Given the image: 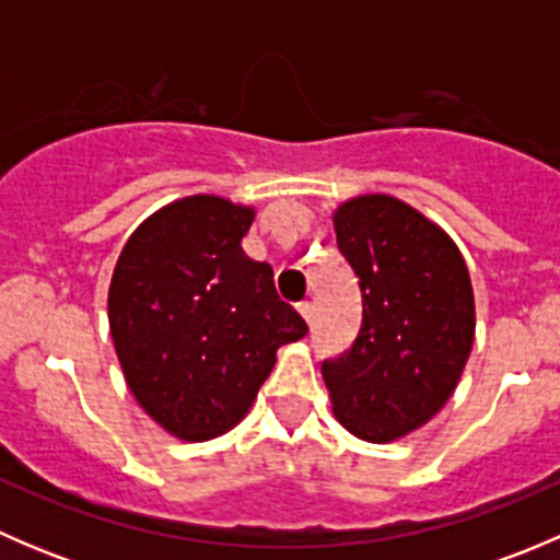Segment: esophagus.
Here are the masks:
<instances>
[{"mask_svg": "<svg viewBox=\"0 0 560 560\" xmlns=\"http://www.w3.org/2000/svg\"><path fill=\"white\" fill-rule=\"evenodd\" d=\"M298 314L303 316V319L306 322H312V316H314V306L308 301H303V303H298Z\"/></svg>", "mask_w": 560, "mask_h": 560, "instance_id": "obj_1", "label": "esophagus"}]
</instances>
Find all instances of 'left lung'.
<instances>
[{"mask_svg":"<svg viewBox=\"0 0 560 560\" xmlns=\"http://www.w3.org/2000/svg\"><path fill=\"white\" fill-rule=\"evenodd\" d=\"M363 295L352 347L322 363L332 415L363 442L425 425L450 400L474 343V290L447 233L404 200L360 195L332 213Z\"/></svg>","mask_w":560,"mask_h":560,"instance_id":"8db88e82","label":"left lung"}]
</instances>
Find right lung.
Listing matches in <instances>:
<instances>
[{"label":"right lung","instance_id":"right-lung-1","mask_svg":"<svg viewBox=\"0 0 560 560\" xmlns=\"http://www.w3.org/2000/svg\"><path fill=\"white\" fill-rule=\"evenodd\" d=\"M254 208L191 195L151 213L124 244L107 292L124 380L151 420L184 442L228 433L308 332L279 298L273 268L241 241Z\"/></svg>","mask_w":560,"mask_h":560}]
</instances>
